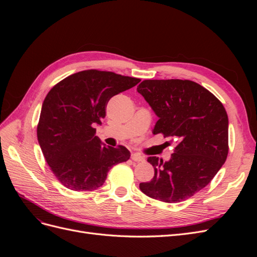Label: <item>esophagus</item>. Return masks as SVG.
I'll return each instance as SVG.
<instances>
[{
	"instance_id": "obj_1",
	"label": "esophagus",
	"mask_w": 257,
	"mask_h": 257,
	"mask_svg": "<svg viewBox=\"0 0 257 257\" xmlns=\"http://www.w3.org/2000/svg\"><path fill=\"white\" fill-rule=\"evenodd\" d=\"M131 158H132V160L135 161V162H143V161H145V158L142 157V155L138 154V153H133V154H132Z\"/></svg>"
}]
</instances>
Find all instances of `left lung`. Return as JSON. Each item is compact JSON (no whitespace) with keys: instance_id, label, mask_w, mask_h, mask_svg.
Segmentation results:
<instances>
[{"instance_id":"8db88e82","label":"left lung","mask_w":257,"mask_h":257,"mask_svg":"<svg viewBox=\"0 0 257 257\" xmlns=\"http://www.w3.org/2000/svg\"><path fill=\"white\" fill-rule=\"evenodd\" d=\"M137 92L159 118L153 134L177 144L169 161L148 158L154 177L139 189L151 198L180 203L203 190L226 161V110L211 92L191 80H144Z\"/></svg>"}]
</instances>
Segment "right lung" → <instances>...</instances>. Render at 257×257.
<instances>
[{"label": "right lung", "mask_w": 257, "mask_h": 257, "mask_svg": "<svg viewBox=\"0 0 257 257\" xmlns=\"http://www.w3.org/2000/svg\"><path fill=\"white\" fill-rule=\"evenodd\" d=\"M141 81L133 77L89 69L60 81L45 97L37 139L46 162L65 188L93 191L113 165L126 162L125 147L106 146L95 136L112 96Z\"/></svg>", "instance_id": "right-lung-1"}]
</instances>
